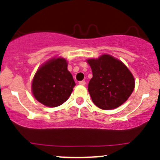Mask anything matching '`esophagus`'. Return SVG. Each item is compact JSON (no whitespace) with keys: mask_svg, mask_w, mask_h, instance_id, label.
<instances>
[{"mask_svg":"<svg viewBox=\"0 0 160 160\" xmlns=\"http://www.w3.org/2000/svg\"><path fill=\"white\" fill-rule=\"evenodd\" d=\"M79 85H82V86H85V85H86V82H85V81L79 82Z\"/></svg>","mask_w":160,"mask_h":160,"instance_id":"obj_1","label":"esophagus"}]
</instances>
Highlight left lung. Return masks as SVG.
Instances as JSON below:
<instances>
[{
  "label": "left lung",
  "mask_w": 160,
  "mask_h": 160,
  "mask_svg": "<svg viewBox=\"0 0 160 160\" xmlns=\"http://www.w3.org/2000/svg\"><path fill=\"white\" fill-rule=\"evenodd\" d=\"M93 78L88 91L93 102L102 110H112L123 104L135 89V78L122 62L110 54L88 58Z\"/></svg>",
  "instance_id": "obj_1"
}]
</instances>
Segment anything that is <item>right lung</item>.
I'll list each match as a JSON object with an SVG mask.
<instances>
[{"label": "right lung", "instance_id": "right-lung-1", "mask_svg": "<svg viewBox=\"0 0 160 160\" xmlns=\"http://www.w3.org/2000/svg\"><path fill=\"white\" fill-rule=\"evenodd\" d=\"M67 66L66 58L53 57L38 68L31 84L36 100L46 107H56L69 98L75 82Z\"/></svg>", "mask_w": 160, "mask_h": 160}]
</instances>
